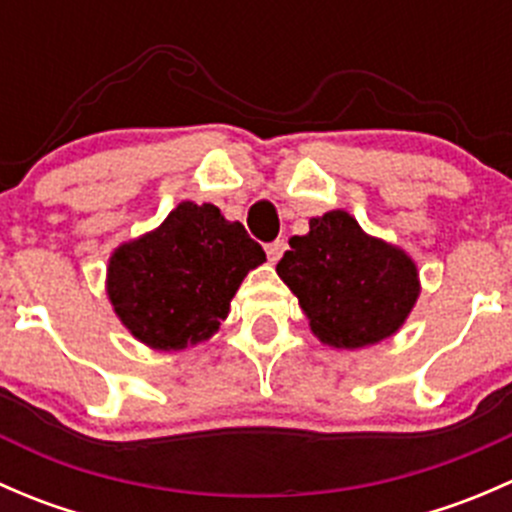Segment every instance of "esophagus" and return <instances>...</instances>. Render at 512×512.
Here are the masks:
<instances>
[{
	"label": "esophagus",
	"instance_id": "esophagus-1",
	"mask_svg": "<svg viewBox=\"0 0 512 512\" xmlns=\"http://www.w3.org/2000/svg\"><path fill=\"white\" fill-rule=\"evenodd\" d=\"M265 250H267V257H270V262H277L282 255H285L287 242L285 240H275V242H270V245H267Z\"/></svg>",
	"mask_w": 512,
	"mask_h": 512
}]
</instances>
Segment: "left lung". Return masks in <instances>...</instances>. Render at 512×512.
I'll return each instance as SVG.
<instances>
[{"mask_svg":"<svg viewBox=\"0 0 512 512\" xmlns=\"http://www.w3.org/2000/svg\"><path fill=\"white\" fill-rule=\"evenodd\" d=\"M297 294L314 337L334 349L379 344L401 329L418 292L416 262L401 247L371 237L344 210L309 220L277 262Z\"/></svg>","mask_w":512,"mask_h":512,"instance_id":"obj_1","label":"left lung"}]
</instances>
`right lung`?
<instances>
[{"mask_svg": "<svg viewBox=\"0 0 512 512\" xmlns=\"http://www.w3.org/2000/svg\"><path fill=\"white\" fill-rule=\"evenodd\" d=\"M262 262L265 250L240 223L183 200L156 230L116 247L106 292L138 342L178 352L218 332L237 287Z\"/></svg>", "mask_w": 512, "mask_h": 512, "instance_id": "1", "label": "right lung"}]
</instances>
